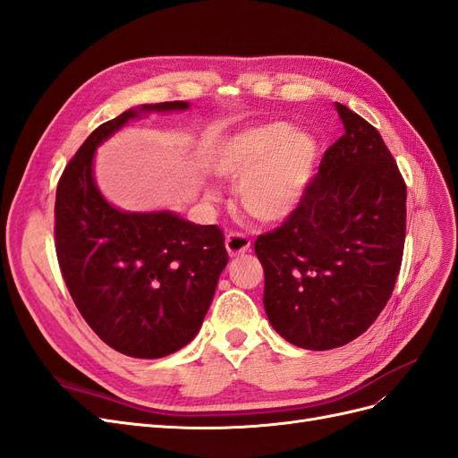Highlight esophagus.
I'll return each mask as SVG.
<instances>
[{
	"instance_id": "obj_1",
	"label": "esophagus",
	"mask_w": 458,
	"mask_h": 458,
	"mask_svg": "<svg viewBox=\"0 0 458 458\" xmlns=\"http://www.w3.org/2000/svg\"><path fill=\"white\" fill-rule=\"evenodd\" d=\"M225 246L229 256H239L250 250V237L241 231H231L225 239Z\"/></svg>"
}]
</instances>
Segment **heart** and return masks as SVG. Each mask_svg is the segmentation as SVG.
I'll use <instances>...</instances> for the list:
<instances>
[{"label":"heart","mask_w":458,"mask_h":458,"mask_svg":"<svg viewBox=\"0 0 458 458\" xmlns=\"http://www.w3.org/2000/svg\"><path fill=\"white\" fill-rule=\"evenodd\" d=\"M310 135L284 122L244 128L219 145L214 168L237 182L244 210L263 224H279L301 202L315 165Z\"/></svg>","instance_id":"heart-1"}]
</instances>
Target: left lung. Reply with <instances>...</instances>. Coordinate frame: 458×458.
<instances>
[{
    "mask_svg": "<svg viewBox=\"0 0 458 458\" xmlns=\"http://www.w3.org/2000/svg\"><path fill=\"white\" fill-rule=\"evenodd\" d=\"M336 110L344 135L325 150L296 210L254 242L273 328L315 352L340 348L377 321L405 246L397 162L377 128L348 106Z\"/></svg>",
    "mask_w": 458,
    "mask_h": 458,
    "instance_id": "obj_1",
    "label": "left lung"
}]
</instances>
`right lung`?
Masks as SVG:
<instances>
[{
  "instance_id": "obj_1",
  "label": "right lung",
  "mask_w": 458,
  "mask_h": 458,
  "mask_svg": "<svg viewBox=\"0 0 458 458\" xmlns=\"http://www.w3.org/2000/svg\"><path fill=\"white\" fill-rule=\"evenodd\" d=\"M187 106L145 105L101 123L57 183L55 250L68 293L95 335L130 357H165L197 336L229 256L217 225L110 206L93 182V155L140 113Z\"/></svg>"
}]
</instances>
